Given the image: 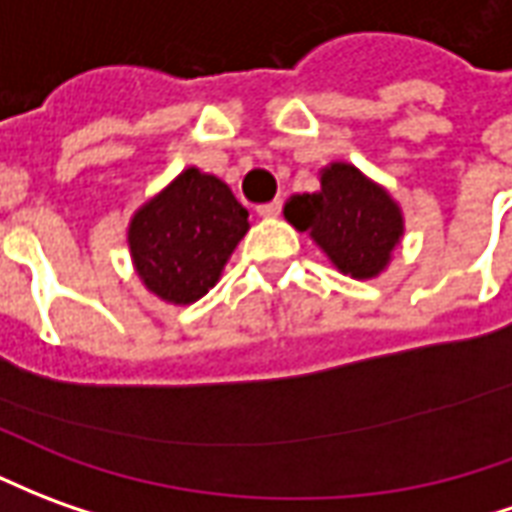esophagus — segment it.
Wrapping results in <instances>:
<instances>
[{"instance_id": "34e87169", "label": "esophagus", "mask_w": 512, "mask_h": 512, "mask_svg": "<svg viewBox=\"0 0 512 512\" xmlns=\"http://www.w3.org/2000/svg\"><path fill=\"white\" fill-rule=\"evenodd\" d=\"M280 210H282V202L280 199H274V202H266V205L257 207V216H260V219H277V216H280Z\"/></svg>"}]
</instances>
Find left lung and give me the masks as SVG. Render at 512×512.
Segmentation results:
<instances>
[{
  "mask_svg": "<svg viewBox=\"0 0 512 512\" xmlns=\"http://www.w3.org/2000/svg\"><path fill=\"white\" fill-rule=\"evenodd\" d=\"M318 182L316 194H293L285 202V221L307 232L343 277L377 280L405 238L402 205L346 160L327 163Z\"/></svg>",
  "mask_w": 512,
  "mask_h": 512,
  "instance_id": "8db88e82",
  "label": "left lung"
}]
</instances>
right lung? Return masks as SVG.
<instances>
[{"mask_svg": "<svg viewBox=\"0 0 512 512\" xmlns=\"http://www.w3.org/2000/svg\"><path fill=\"white\" fill-rule=\"evenodd\" d=\"M249 232L246 210L216 174L188 166L127 224L132 271L166 305H194L224 274Z\"/></svg>", "mask_w": 512, "mask_h": 512, "instance_id": "right-lung-1", "label": "right lung"}]
</instances>
